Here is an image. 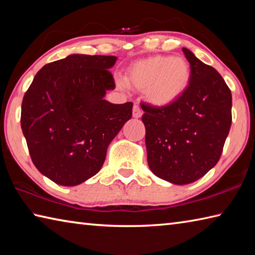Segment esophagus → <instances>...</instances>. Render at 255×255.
<instances>
[{
    "label": "esophagus",
    "instance_id": "1",
    "mask_svg": "<svg viewBox=\"0 0 255 255\" xmlns=\"http://www.w3.org/2000/svg\"><path fill=\"white\" fill-rule=\"evenodd\" d=\"M141 115H143V111H141L139 106H137V105L133 106V108H132V117L133 118H140Z\"/></svg>",
    "mask_w": 255,
    "mask_h": 255
}]
</instances>
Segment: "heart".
Returning a JSON list of instances; mask_svg holds the SVG:
<instances>
[{
	"label": "heart",
	"mask_w": 255,
	"mask_h": 255,
	"mask_svg": "<svg viewBox=\"0 0 255 255\" xmlns=\"http://www.w3.org/2000/svg\"><path fill=\"white\" fill-rule=\"evenodd\" d=\"M191 79V67L183 57L152 56L138 60L128 68L125 81L139 91L156 107H166L175 102L188 89ZM124 86V82H118Z\"/></svg>",
	"instance_id": "obj_1"
}]
</instances>
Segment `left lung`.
<instances>
[{
    "label": "left lung",
    "mask_w": 255,
    "mask_h": 255,
    "mask_svg": "<svg viewBox=\"0 0 255 255\" xmlns=\"http://www.w3.org/2000/svg\"><path fill=\"white\" fill-rule=\"evenodd\" d=\"M182 50L191 67L185 92L166 107L141 105L148 166L173 184L195 182L213 169L232 124V93L222 75Z\"/></svg>",
    "instance_id": "1"
}]
</instances>
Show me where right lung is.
<instances>
[{"mask_svg":"<svg viewBox=\"0 0 255 255\" xmlns=\"http://www.w3.org/2000/svg\"><path fill=\"white\" fill-rule=\"evenodd\" d=\"M116 56L73 54L37 73L21 106V128L34 166L73 187L96 175L107 148L132 115V103L105 100L115 89Z\"/></svg>","mask_w":255,"mask_h":255,"instance_id":"right-lung-1","label":"right lung"}]
</instances>
